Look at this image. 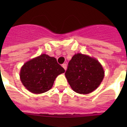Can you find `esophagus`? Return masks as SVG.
Masks as SVG:
<instances>
[{"label": "esophagus", "mask_w": 127, "mask_h": 127, "mask_svg": "<svg viewBox=\"0 0 127 127\" xmlns=\"http://www.w3.org/2000/svg\"><path fill=\"white\" fill-rule=\"evenodd\" d=\"M62 66H63V68L65 70H66V69H67V64H66V63H64V64H63Z\"/></svg>", "instance_id": "1"}]
</instances>
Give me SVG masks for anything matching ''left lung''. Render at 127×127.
Instances as JSON below:
<instances>
[{"instance_id": "left-lung-1", "label": "left lung", "mask_w": 127, "mask_h": 127, "mask_svg": "<svg viewBox=\"0 0 127 127\" xmlns=\"http://www.w3.org/2000/svg\"><path fill=\"white\" fill-rule=\"evenodd\" d=\"M65 75L74 92L88 94L100 85L104 72L98 60L77 53L69 62Z\"/></svg>"}]
</instances>
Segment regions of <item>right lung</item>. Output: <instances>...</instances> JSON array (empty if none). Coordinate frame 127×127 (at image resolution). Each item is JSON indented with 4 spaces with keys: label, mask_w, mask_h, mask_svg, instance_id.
<instances>
[{
    "label": "right lung",
    "mask_w": 127,
    "mask_h": 127,
    "mask_svg": "<svg viewBox=\"0 0 127 127\" xmlns=\"http://www.w3.org/2000/svg\"><path fill=\"white\" fill-rule=\"evenodd\" d=\"M64 72L55 58L42 54L24 64L20 79L29 92L40 94L50 90L56 77Z\"/></svg>",
    "instance_id": "add662e5"
}]
</instances>
